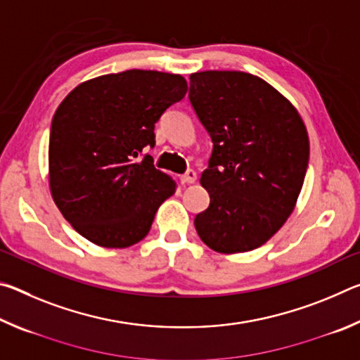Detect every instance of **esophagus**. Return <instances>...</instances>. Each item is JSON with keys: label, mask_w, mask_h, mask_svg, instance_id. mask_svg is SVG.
Segmentation results:
<instances>
[{"label": "esophagus", "mask_w": 360, "mask_h": 360, "mask_svg": "<svg viewBox=\"0 0 360 360\" xmlns=\"http://www.w3.org/2000/svg\"><path fill=\"white\" fill-rule=\"evenodd\" d=\"M197 181V173L193 169H187V172L181 176V182L182 184H193Z\"/></svg>", "instance_id": "obj_1"}]
</instances>
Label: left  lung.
I'll use <instances>...</instances> for the list:
<instances>
[{"instance_id":"left-lung-1","label":"left lung","mask_w":360,"mask_h":360,"mask_svg":"<svg viewBox=\"0 0 360 360\" xmlns=\"http://www.w3.org/2000/svg\"><path fill=\"white\" fill-rule=\"evenodd\" d=\"M188 100L212 141L200 178L211 200L195 229L216 252L252 251L295 208L309 158L307 127L285 96L249 72H193Z\"/></svg>"}]
</instances>
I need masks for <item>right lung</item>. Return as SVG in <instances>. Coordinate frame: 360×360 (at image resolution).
<instances>
[{
	"instance_id": "add662e5",
	"label": "right lung",
	"mask_w": 360,
	"mask_h": 360,
	"mask_svg": "<svg viewBox=\"0 0 360 360\" xmlns=\"http://www.w3.org/2000/svg\"><path fill=\"white\" fill-rule=\"evenodd\" d=\"M187 92L186 79L129 70L79 84L60 103L49 139V186L77 233L103 248H129L149 233L176 182L143 149L155 122Z\"/></svg>"
}]
</instances>
